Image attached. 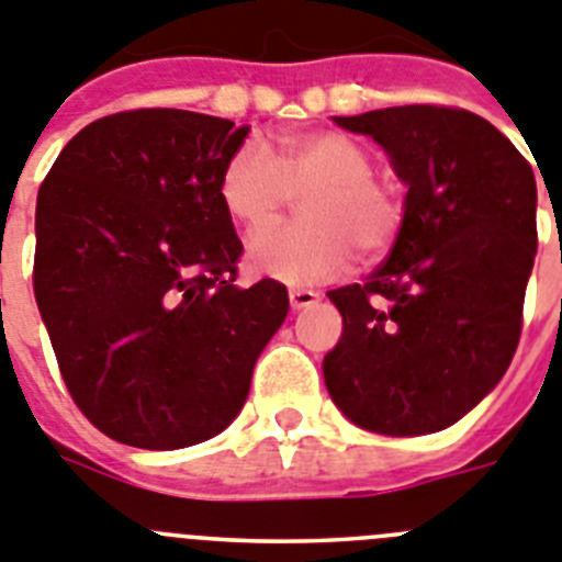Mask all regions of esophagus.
Listing matches in <instances>:
<instances>
[{
    "label": "esophagus",
    "instance_id": "esophagus-1",
    "mask_svg": "<svg viewBox=\"0 0 562 562\" xmlns=\"http://www.w3.org/2000/svg\"><path fill=\"white\" fill-rule=\"evenodd\" d=\"M288 300H291L293 311H302V307L316 305L318 293L311 291V288H291V291H288Z\"/></svg>",
    "mask_w": 562,
    "mask_h": 562
}]
</instances>
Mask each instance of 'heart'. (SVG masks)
Returning <instances> with one entry per match:
<instances>
[{
	"label": "heart",
	"instance_id": "b5f03b06",
	"mask_svg": "<svg viewBox=\"0 0 562 562\" xmlns=\"http://www.w3.org/2000/svg\"><path fill=\"white\" fill-rule=\"evenodd\" d=\"M296 193H305V218L249 246L251 269L288 285L333 280L356 249L381 257L406 218L401 190L375 176L372 150L341 131L288 134L280 150L246 139L221 170V204L246 232L274 226Z\"/></svg>",
	"mask_w": 562,
	"mask_h": 562
}]
</instances>
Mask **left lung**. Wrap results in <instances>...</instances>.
<instances>
[{
	"mask_svg": "<svg viewBox=\"0 0 562 562\" xmlns=\"http://www.w3.org/2000/svg\"><path fill=\"white\" fill-rule=\"evenodd\" d=\"M372 136L408 187L392 255L327 291L344 318L325 356L333 403L367 431L453 426L502 381L538 251V187L502 131L464 109L394 105L333 117Z\"/></svg>",
	"mask_w": 562,
	"mask_h": 562,
	"instance_id": "1",
	"label": "left lung"
}]
</instances>
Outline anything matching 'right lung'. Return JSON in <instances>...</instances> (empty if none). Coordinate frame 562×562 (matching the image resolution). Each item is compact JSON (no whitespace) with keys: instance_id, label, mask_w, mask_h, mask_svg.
Segmentation results:
<instances>
[{"instance_id":"add662e5","label":"right lung","mask_w":562,"mask_h":562,"mask_svg":"<svg viewBox=\"0 0 562 562\" xmlns=\"http://www.w3.org/2000/svg\"><path fill=\"white\" fill-rule=\"evenodd\" d=\"M249 125L181 109L94 120L35 204L33 291L60 378L105 437L176 451L224 431L288 316L274 280L237 285L218 195Z\"/></svg>"}]
</instances>
